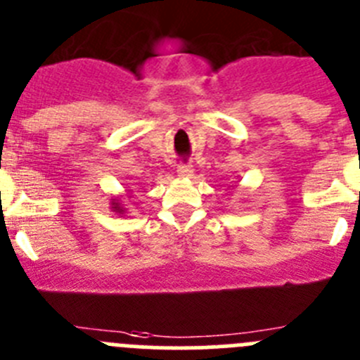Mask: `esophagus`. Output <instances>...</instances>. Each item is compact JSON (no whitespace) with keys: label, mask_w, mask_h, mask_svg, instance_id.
Wrapping results in <instances>:
<instances>
[{"label":"esophagus","mask_w":360,"mask_h":360,"mask_svg":"<svg viewBox=\"0 0 360 360\" xmlns=\"http://www.w3.org/2000/svg\"><path fill=\"white\" fill-rule=\"evenodd\" d=\"M176 174L180 178H191L194 174V169L193 166H186V164H182V166H178Z\"/></svg>","instance_id":"obj_1"}]
</instances>
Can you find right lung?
Wrapping results in <instances>:
<instances>
[{"label":"right lung","mask_w":360,"mask_h":360,"mask_svg":"<svg viewBox=\"0 0 360 360\" xmlns=\"http://www.w3.org/2000/svg\"><path fill=\"white\" fill-rule=\"evenodd\" d=\"M110 205H112V212H115V214H124V212H127V209H124V205H123V196H114V198H112Z\"/></svg>","instance_id":"right-lung-1"}]
</instances>
